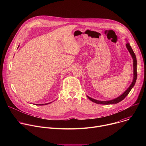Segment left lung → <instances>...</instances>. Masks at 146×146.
I'll list each match as a JSON object with an SVG mask.
<instances>
[{
    "instance_id": "8db88e82",
    "label": "left lung",
    "mask_w": 146,
    "mask_h": 146,
    "mask_svg": "<svg viewBox=\"0 0 146 146\" xmlns=\"http://www.w3.org/2000/svg\"><path fill=\"white\" fill-rule=\"evenodd\" d=\"M126 47L128 49V50L129 51V53L131 54L132 59H133V79L132 81V84H131V86L129 87V88L125 91L121 95H120L119 96L117 97L115 99L110 100H108V101H100V100H98L94 99H92L91 98H90V96H87L88 98L91 100L92 102L97 103V104H100V105H110V104H115V103H118L119 102H121V100H122L123 99H124L125 98V97L128 95V94L129 93V92L131 91V90H132V88L133 87V86L135 84V82L136 81V78H137V60H136V55L133 51V50L132 49L130 44L129 43H127L126 44Z\"/></svg>"
}]
</instances>
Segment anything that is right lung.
Returning <instances> with one entry per match:
<instances>
[{
	"instance_id": "1",
	"label": "right lung",
	"mask_w": 146,
	"mask_h": 146,
	"mask_svg": "<svg viewBox=\"0 0 146 146\" xmlns=\"http://www.w3.org/2000/svg\"><path fill=\"white\" fill-rule=\"evenodd\" d=\"M18 47H19V46H18ZM51 102H50V103H44V104H38V105H40V106H42V105H47V104H50V103H51Z\"/></svg>"
}]
</instances>
